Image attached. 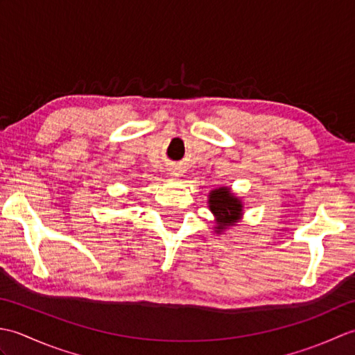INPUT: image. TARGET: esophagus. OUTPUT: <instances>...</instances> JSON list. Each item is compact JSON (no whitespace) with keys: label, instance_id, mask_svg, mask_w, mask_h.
Returning a JSON list of instances; mask_svg holds the SVG:
<instances>
[{"label":"esophagus","instance_id":"34e87169","mask_svg":"<svg viewBox=\"0 0 355 355\" xmlns=\"http://www.w3.org/2000/svg\"><path fill=\"white\" fill-rule=\"evenodd\" d=\"M172 175H175V177H178V175H180V173H175V172H172Z\"/></svg>","mask_w":355,"mask_h":355}]
</instances>
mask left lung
<instances>
[{
    "mask_svg": "<svg viewBox=\"0 0 355 355\" xmlns=\"http://www.w3.org/2000/svg\"><path fill=\"white\" fill-rule=\"evenodd\" d=\"M207 205L210 212L215 216L214 232L221 235L223 232L235 227L244 216V205L236 193H233L230 187L220 186L209 192Z\"/></svg>",
    "mask_w": 355,
    "mask_h": 355,
    "instance_id": "obj_1",
    "label": "left lung"
}]
</instances>
